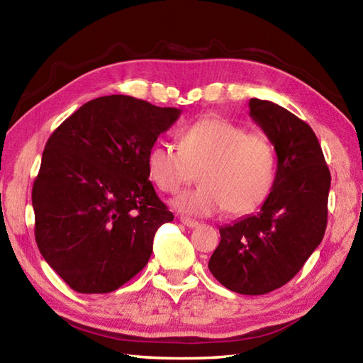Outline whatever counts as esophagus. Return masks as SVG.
Wrapping results in <instances>:
<instances>
[{"mask_svg":"<svg viewBox=\"0 0 363 363\" xmlns=\"http://www.w3.org/2000/svg\"><path fill=\"white\" fill-rule=\"evenodd\" d=\"M179 220L184 223V225L189 227V228H195V227H199V222L194 220V219H190V217L181 216V219H179Z\"/></svg>","mask_w":363,"mask_h":363,"instance_id":"34e87169","label":"esophagus"}]
</instances>
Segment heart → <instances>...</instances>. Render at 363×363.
Segmentation results:
<instances>
[{"label": "heart", "instance_id": "b5f03b06", "mask_svg": "<svg viewBox=\"0 0 363 363\" xmlns=\"http://www.w3.org/2000/svg\"><path fill=\"white\" fill-rule=\"evenodd\" d=\"M150 181L163 194H177L195 179L200 186L182 194L174 206L190 216L225 209L246 216L269 196L276 177V150L263 133L222 117H206L182 131L179 149L157 143L149 149Z\"/></svg>", "mask_w": 363, "mask_h": 363}]
</instances>
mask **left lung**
Instances as JSON below:
<instances>
[{
	"instance_id": "1",
	"label": "left lung",
	"mask_w": 363,
	"mask_h": 363,
	"mask_svg": "<svg viewBox=\"0 0 363 363\" xmlns=\"http://www.w3.org/2000/svg\"><path fill=\"white\" fill-rule=\"evenodd\" d=\"M249 116L274 146V186L259 213L219 228L208 267L230 291L263 295L287 284L320 245L332 177L306 122L259 98L249 100Z\"/></svg>"
}]
</instances>
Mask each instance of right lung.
<instances>
[{
  "instance_id": "right-lung-1",
  "label": "right lung",
  "mask_w": 363,
  "mask_h": 363,
  "mask_svg": "<svg viewBox=\"0 0 363 363\" xmlns=\"http://www.w3.org/2000/svg\"><path fill=\"white\" fill-rule=\"evenodd\" d=\"M181 116L127 95L85 103L50 135L33 184L35 238L81 294H108L146 267L174 216L149 181L147 154Z\"/></svg>"
}]
</instances>
